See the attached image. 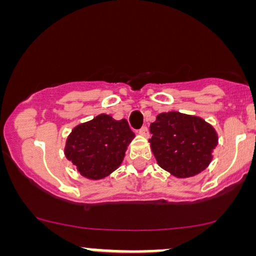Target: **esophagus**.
Segmentation results:
<instances>
[{"instance_id":"obj_1","label":"esophagus","mask_w":256,"mask_h":256,"mask_svg":"<svg viewBox=\"0 0 256 256\" xmlns=\"http://www.w3.org/2000/svg\"><path fill=\"white\" fill-rule=\"evenodd\" d=\"M138 134H140V136H142V137L148 138V137H149V130H148V128H146V126H144V128H140V132H138Z\"/></svg>"}]
</instances>
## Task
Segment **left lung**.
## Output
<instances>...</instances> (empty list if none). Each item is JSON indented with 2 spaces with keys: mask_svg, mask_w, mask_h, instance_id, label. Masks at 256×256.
<instances>
[{
  "mask_svg": "<svg viewBox=\"0 0 256 256\" xmlns=\"http://www.w3.org/2000/svg\"><path fill=\"white\" fill-rule=\"evenodd\" d=\"M150 132L149 143L158 165L176 178L204 171L218 146V134L210 122L179 112L158 114Z\"/></svg>",
  "mask_w": 256,
  "mask_h": 256,
  "instance_id": "1",
  "label": "left lung"
}]
</instances>
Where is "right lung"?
<instances>
[{
  "instance_id": "obj_1",
  "label": "right lung",
  "mask_w": 256,
  "mask_h": 256,
  "mask_svg": "<svg viewBox=\"0 0 256 256\" xmlns=\"http://www.w3.org/2000/svg\"><path fill=\"white\" fill-rule=\"evenodd\" d=\"M134 138L128 120L100 114L73 128L66 140L64 156L84 178L100 180L122 165Z\"/></svg>"
}]
</instances>
